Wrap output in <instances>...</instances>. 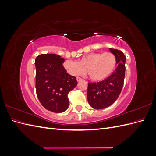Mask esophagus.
I'll return each instance as SVG.
<instances>
[{
	"label": "esophagus",
	"mask_w": 156,
	"mask_h": 156,
	"mask_svg": "<svg viewBox=\"0 0 156 156\" xmlns=\"http://www.w3.org/2000/svg\"><path fill=\"white\" fill-rule=\"evenodd\" d=\"M83 80V79L82 78H81V77H77V81L79 82V81H82Z\"/></svg>",
	"instance_id": "esophagus-1"
}]
</instances>
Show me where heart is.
Instances as JSON below:
<instances>
[{
  "label": "heart",
  "mask_w": 156,
  "mask_h": 156,
  "mask_svg": "<svg viewBox=\"0 0 156 156\" xmlns=\"http://www.w3.org/2000/svg\"><path fill=\"white\" fill-rule=\"evenodd\" d=\"M116 58L110 52L106 53H92L80 59L77 62L66 60L63 67L66 72L73 76L83 74L87 69L89 78L94 81H101L105 79L115 70Z\"/></svg>",
  "instance_id": "obj_1"
}]
</instances>
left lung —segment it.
<instances>
[{"label":"left lung","mask_w":156,"mask_h":156,"mask_svg":"<svg viewBox=\"0 0 156 156\" xmlns=\"http://www.w3.org/2000/svg\"><path fill=\"white\" fill-rule=\"evenodd\" d=\"M116 58L118 64L109 77L98 83H88L87 99L90 105L95 109L109 107L119 98L124 85L126 56L121 51L109 48Z\"/></svg>","instance_id":"left-lung-1"}]
</instances>
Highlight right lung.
Listing matches in <instances>:
<instances>
[{"mask_svg": "<svg viewBox=\"0 0 156 156\" xmlns=\"http://www.w3.org/2000/svg\"><path fill=\"white\" fill-rule=\"evenodd\" d=\"M64 59L56 54H41L36 58V90L47 110L60 113L69 106L68 93L76 87V77L63 67Z\"/></svg>", "mask_w": 156, "mask_h": 156, "instance_id": "add662e5", "label": "right lung"}]
</instances>
